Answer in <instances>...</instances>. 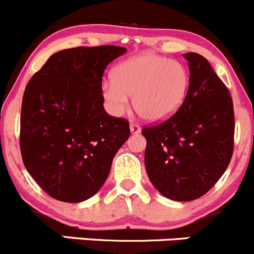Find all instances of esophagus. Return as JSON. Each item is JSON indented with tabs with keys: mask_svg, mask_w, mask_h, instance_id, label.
Returning a JSON list of instances; mask_svg holds the SVG:
<instances>
[{
	"mask_svg": "<svg viewBox=\"0 0 254 254\" xmlns=\"http://www.w3.org/2000/svg\"><path fill=\"white\" fill-rule=\"evenodd\" d=\"M129 128H131V133H133V134L139 133V132H141V127H139L138 125H136V123H131Z\"/></svg>",
	"mask_w": 254,
	"mask_h": 254,
	"instance_id": "obj_1",
	"label": "esophagus"
}]
</instances>
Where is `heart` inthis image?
Listing matches in <instances>:
<instances>
[{"label": "heart", "mask_w": 254, "mask_h": 254, "mask_svg": "<svg viewBox=\"0 0 254 254\" xmlns=\"http://www.w3.org/2000/svg\"><path fill=\"white\" fill-rule=\"evenodd\" d=\"M102 84L108 110L121 116L133 96V107L143 120L162 122L181 108L190 88V73L178 61L156 55H139L121 62Z\"/></svg>", "instance_id": "b5f03b06"}]
</instances>
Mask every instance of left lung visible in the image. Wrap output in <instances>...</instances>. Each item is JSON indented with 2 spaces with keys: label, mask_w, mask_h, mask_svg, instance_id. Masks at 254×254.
<instances>
[{
  "label": "left lung",
  "mask_w": 254,
  "mask_h": 254,
  "mask_svg": "<svg viewBox=\"0 0 254 254\" xmlns=\"http://www.w3.org/2000/svg\"><path fill=\"white\" fill-rule=\"evenodd\" d=\"M190 88L180 110L159 125L146 127L144 165L149 181L173 201L206 194L228 167L233 153V102L209 62L194 52L183 55Z\"/></svg>",
  "instance_id": "8db88e82"
}]
</instances>
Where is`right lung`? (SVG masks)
<instances>
[{
    "mask_svg": "<svg viewBox=\"0 0 254 254\" xmlns=\"http://www.w3.org/2000/svg\"><path fill=\"white\" fill-rule=\"evenodd\" d=\"M127 52L118 46L76 47L47 60L27 83L21 108L23 165L55 199L86 201L108 177L129 123L103 108L102 76Z\"/></svg>",
    "mask_w": 254,
    "mask_h": 254,
    "instance_id": "obj_1",
    "label": "right lung"
}]
</instances>
